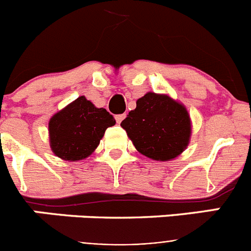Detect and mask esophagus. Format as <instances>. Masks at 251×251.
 I'll return each instance as SVG.
<instances>
[{
	"mask_svg": "<svg viewBox=\"0 0 251 251\" xmlns=\"http://www.w3.org/2000/svg\"><path fill=\"white\" fill-rule=\"evenodd\" d=\"M124 118H126V114H118V115H115V119H117V122H118V123H121V122L123 121Z\"/></svg>",
	"mask_w": 251,
	"mask_h": 251,
	"instance_id": "esophagus-1",
	"label": "esophagus"
}]
</instances>
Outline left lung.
Returning <instances> with one entry per match:
<instances>
[{
    "instance_id": "left-lung-1",
    "label": "left lung",
    "mask_w": 251,
    "mask_h": 251,
    "mask_svg": "<svg viewBox=\"0 0 251 251\" xmlns=\"http://www.w3.org/2000/svg\"><path fill=\"white\" fill-rule=\"evenodd\" d=\"M138 152L154 161H171L187 148L191 119L185 105L166 94L147 93L121 123Z\"/></svg>"
}]
</instances>
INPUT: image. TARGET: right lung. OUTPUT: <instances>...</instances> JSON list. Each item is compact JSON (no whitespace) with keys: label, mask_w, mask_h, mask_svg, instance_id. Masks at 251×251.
<instances>
[{"label":"right lung","mask_w":251,"mask_h":251,"mask_svg":"<svg viewBox=\"0 0 251 251\" xmlns=\"http://www.w3.org/2000/svg\"><path fill=\"white\" fill-rule=\"evenodd\" d=\"M115 124L113 115L79 97L51 117L49 137L51 151L65 161L89 157L103 138L105 129Z\"/></svg>","instance_id":"add662e5"}]
</instances>
